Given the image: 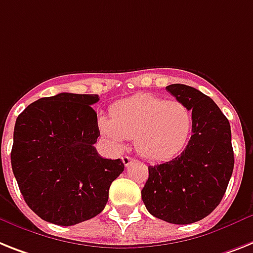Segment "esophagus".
<instances>
[{"label": "esophagus", "instance_id": "1", "mask_svg": "<svg viewBox=\"0 0 253 253\" xmlns=\"http://www.w3.org/2000/svg\"><path fill=\"white\" fill-rule=\"evenodd\" d=\"M122 160H123V163H124L125 167H129L131 163L134 162V159H133V158H130V156H123Z\"/></svg>", "mask_w": 253, "mask_h": 253}]
</instances>
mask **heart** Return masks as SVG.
<instances>
[{"label": "heart", "instance_id": "b5f03b06", "mask_svg": "<svg viewBox=\"0 0 253 253\" xmlns=\"http://www.w3.org/2000/svg\"><path fill=\"white\" fill-rule=\"evenodd\" d=\"M193 128V115L181 102L166 101L152 94H137L115 104L110 119H99V129L116 146L134 139L145 159L159 162L185 147Z\"/></svg>", "mask_w": 253, "mask_h": 253}]
</instances>
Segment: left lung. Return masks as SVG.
Wrapping results in <instances>:
<instances>
[{"label":"left lung","instance_id":"1","mask_svg":"<svg viewBox=\"0 0 253 253\" xmlns=\"http://www.w3.org/2000/svg\"><path fill=\"white\" fill-rule=\"evenodd\" d=\"M193 115L186 149L169 162L149 166L142 200L152 216L177 225L197 222L220 204L234 168L229 120L195 87H166Z\"/></svg>","mask_w":253,"mask_h":253}]
</instances>
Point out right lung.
<instances>
[{
    "mask_svg": "<svg viewBox=\"0 0 253 253\" xmlns=\"http://www.w3.org/2000/svg\"><path fill=\"white\" fill-rule=\"evenodd\" d=\"M97 94L59 93L33 102L14 128L11 168L23 198L42 220L71 226L99 214L120 159H103L94 147L99 137Z\"/></svg>",
    "mask_w": 253,
    "mask_h": 253,
    "instance_id": "add662e5",
    "label": "right lung"
}]
</instances>
